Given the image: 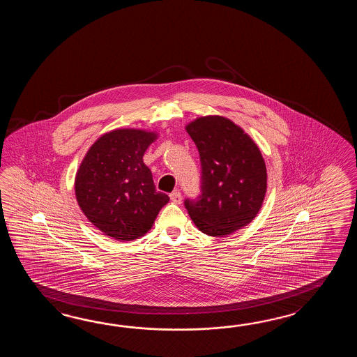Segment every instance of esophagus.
<instances>
[{
  "label": "esophagus",
  "instance_id": "esophagus-1",
  "mask_svg": "<svg viewBox=\"0 0 357 357\" xmlns=\"http://www.w3.org/2000/svg\"><path fill=\"white\" fill-rule=\"evenodd\" d=\"M169 197H171L172 203H175V204H180V203H181V192H180L178 190H175V191H172V192L169 194Z\"/></svg>",
  "mask_w": 357,
  "mask_h": 357
}]
</instances>
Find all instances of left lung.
Returning <instances> with one entry per match:
<instances>
[{"instance_id": "left-lung-1", "label": "left lung", "mask_w": 357, "mask_h": 357, "mask_svg": "<svg viewBox=\"0 0 357 357\" xmlns=\"http://www.w3.org/2000/svg\"><path fill=\"white\" fill-rule=\"evenodd\" d=\"M200 157V195L183 202L203 234L229 235L258 214L266 191V168L258 145L222 116H205L186 126Z\"/></svg>"}]
</instances>
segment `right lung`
Here are the masks:
<instances>
[{
  "label": "right lung",
  "instance_id": "right-lung-1",
  "mask_svg": "<svg viewBox=\"0 0 357 357\" xmlns=\"http://www.w3.org/2000/svg\"><path fill=\"white\" fill-rule=\"evenodd\" d=\"M157 139L144 130L117 129L91 145L75 177V195L86 218L105 235L131 241L152 228L167 194L155 190L143 162Z\"/></svg>",
  "mask_w": 357,
  "mask_h": 357
}]
</instances>
